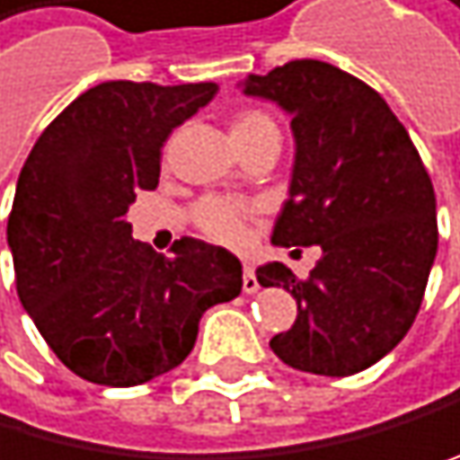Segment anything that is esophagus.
<instances>
[{"mask_svg": "<svg viewBox=\"0 0 460 460\" xmlns=\"http://www.w3.org/2000/svg\"><path fill=\"white\" fill-rule=\"evenodd\" d=\"M242 287H244V293H256L259 290V279H256V270H252V267H244Z\"/></svg>", "mask_w": 460, "mask_h": 460, "instance_id": "esophagus-1", "label": "esophagus"}]
</instances>
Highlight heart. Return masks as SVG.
I'll return each instance as SVG.
<instances>
[{"instance_id": "1", "label": "heart", "mask_w": 460, "mask_h": 460, "mask_svg": "<svg viewBox=\"0 0 460 460\" xmlns=\"http://www.w3.org/2000/svg\"><path fill=\"white\" fill-rule=\"evenodd\" d=\"M279 133L281 128L273 113H267L261 108H244L230 119V138L233 145L247 142V138ZM193 221L204 239H210L216 244L225 247H242L247 242L250 230V210L239 208V204L221 201V199H204L199 208L193 210Z\"/></svg>"}]
</instances>
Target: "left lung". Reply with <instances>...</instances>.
I'll list each match as a JSON object with an SVG mask.
<instances>
[{
    "label": "left lung",
    "mask_w": 460,
    "mask_h": 460,
    "mask_svg": "<svg viewBox=\"0 0 460 460\" xmlns=\"http://www.w3.org/2000/svg\"><path fill=\"white\" fill-rule=\"evenodd\" d=\"M244 93L293 116L296 164L273 242L322 247L307 279L281 261L256 270L261 287H284L298 305L270 347L301 373H361L421 310L438 250L429 173L387 102L327 62H287L250 76Z\"/></svg>",
    "instance_id": "obj_1"
}]
</instances>
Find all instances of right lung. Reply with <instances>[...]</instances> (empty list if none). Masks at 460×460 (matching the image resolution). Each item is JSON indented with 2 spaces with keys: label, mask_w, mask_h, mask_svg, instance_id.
I'll use <instances>...</instances> for the list:
<instances>
[{
  "label": "right lung",
  "mask_w": 460,
  "mask_h": 460,
  "mask_svg": "<svg viewBox=\"0 0 460 460\" xmlns=\"http://www.w3.org/2000/svg\"><path fill=\"white\" fill-rule=\"evenodd\" d=\"M213 82H102L36 138L24 162L7 244L16 293L70 373L136 387L179 367L201 313L242 293L225 247L179 239L173 256L133 239L128 208L155 190L167 136L216 96Z\"/></svg>",
  "instance_id": "add662e5"
}]
</instances>
